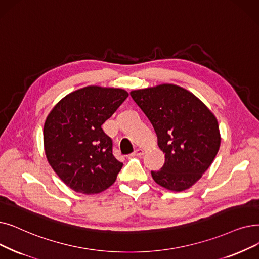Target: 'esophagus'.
I'll list each match as a JSON object with an SVG mask.
<instances>
[{
    "label": "esophagus",
    "instance_id": "esophagus-1",
    "mask_svg": "<svg viewBox=\"0 0 259 259\" xmlns=\"http://www.w3.org/2000/svg\"><path fill=\"white\" fill-rule=\"evenodd\" d=\"M144 154V149L138 148L136 151L133 152V155H143Z\"/></svg>",
    "mask_w": 259,
    "mask_h": 259
}]
</instances>
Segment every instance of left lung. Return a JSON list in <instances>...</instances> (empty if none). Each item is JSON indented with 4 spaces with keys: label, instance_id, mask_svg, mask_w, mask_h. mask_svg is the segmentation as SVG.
Masks as SVG:
<instances>
[{
    "label": "left lung",
    "instance_id": "left-lung-1",
    "mask_svg": "<svg viewBox=\"0 0 259 259\" xmlns=\"http://www.w3.org/2000/svg\"><path fill=\"white\" fill-rule=\"evenodd\" d=\"M130 95L152 123L165 153L161 170L151 171L155 183L171 192L190 188L219 150L216 116L196 95L172 83L133 90Z\"/></svg>",
    "mask_w": 259,
    "mask_h": 259
}]
</instances>
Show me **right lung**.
<instances>
[{"label":"right lung","mask_w":259,"mask_h":259,"mask_svg":"<svg viewBox=\"0 0 259 259\" xmlns=\"http://www.w3.org/2000/svg\"><path fill=\"white\" fill-rule=\"evenodd\" d=\"M128 95L119 88L88 85L64 96L49 113L43 128L47 159L76 193L99 194L115 182L122 163L102 125Z\"/></svg>","instance_id":"right-lung-1"}]
</instances>
